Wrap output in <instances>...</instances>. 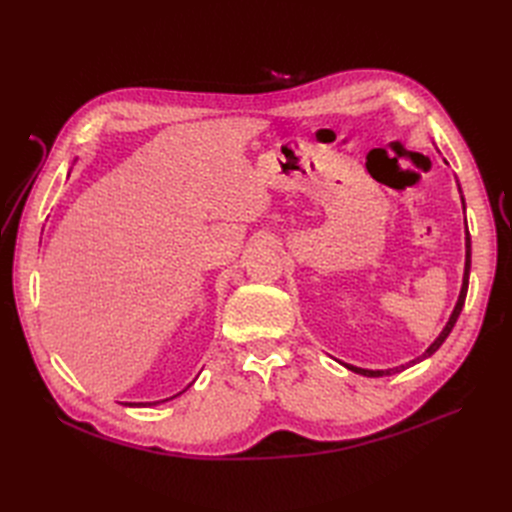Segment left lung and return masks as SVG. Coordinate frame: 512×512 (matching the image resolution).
Returning <instances> with one entry per match:
<instances>
[{"instance_id": "1", "label": "left lung", "mask_w": 512, "mask_h": 512, "mask_svg": "<svg viewBox=\"0 0 512 512\" xmlns=\"http://www.w3.org/2000/svg\"><path fill=\"white\" fill-rule=\"evenodd\" d=\"M459 192H461V188H459ZM461 205H463V211H466V203H463V196H461ZM470 265H472V245H470V232H468V224H466V269H463L461 292H459V299H457V305H455V309H453V314H451V318H448V322H446V327L442 329V333L436 337V342H433L421 356H416L414 361H410V363H406V365L393 367V369H361V367H354V365H346V367H348L350 371H354V374H361V376H367V378H380V376L397 374V371H404V369H408V367H412V365H416V363L425 361L427 356H431L433 352H436V350L446 342V337L451 335V331H453V327H455V322H457V318H459V314H461V309H463V303H466L468 282H470Z\"/></svg>"}]
</instances>
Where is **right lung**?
<instances>
[{"label":"right lung","mask_w":512,"mask_h":512,"mask_svg":"<svg viewBox=\"0 0 512 512\" xmlns=\"http://www.w3.org/2000/svg\"><path fill=\"white\" fill-rule=\"evenodd\" d=\"M183 393V391H181ZM181 393H177V395H181ZM177 395H173V397H177ZM173 397H168V399H173ZM168 399H162V401H168ZM162 401H141V404H126V406H138V408H147V406H156V404H162Z\"/></svg>","instance_id":"1"}]
</instances>
